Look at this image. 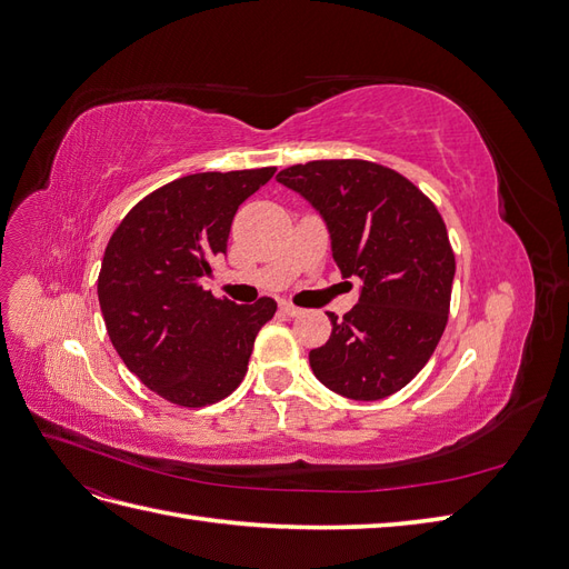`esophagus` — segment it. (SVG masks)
I'll return each mask as SVG.
<instances>
[{
    "instance_id": "obj_1",
    "label": "esophagus",
    "mask_w": 569,
    "mask_h": 569,
    "mask_svg": "<svg viewBox=\"0 0 569 569\" xmlns=\"http://www.w3.org/2000/svg\"><path fill=\"white\" fill-rule=\"evenodd\" d=\"M280 311H282L284 316L295 318V316H301V313H303V308H299V306H295V303H289V301H282V303H280Z\"/></svg>"
}]
</instances>
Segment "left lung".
Wrapping results in <instances>:
<instances>
[{"mask_svg": "<svg viewBox=\"0 0 569 569\" xmlns=\"http://www.w3.org/2000/svg\"><path fill=\"white\" fill-rule=\"evenodd\" d=\"M278 182L325 220L341 278L363 282L325 347L308 353L313 375L353 401L403 389L435 353L449 320L456 256L437 206L391 168L370 161H311Z\"/></svg>", "mask_w": 569, "mask_h": 569, "instance_id": "8db88e82", "label": "left lung"}]
</instances>
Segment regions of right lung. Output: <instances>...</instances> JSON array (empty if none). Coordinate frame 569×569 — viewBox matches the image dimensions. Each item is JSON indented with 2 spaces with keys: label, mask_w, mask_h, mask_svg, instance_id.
<instances>
[{
  "label": "right lung",
  "mask_w": 569,
  "mask_h": 569,
  "mask_svg": "<svg viewBox=\"0 0 569 569\" xmlns=\"http://www.w3.org/2000/svg\"><path fill=\"white\" fill-rule=\"evenodd\" d=\"M274 168L194 173L144 197L111 234L97 295L113 349L166 401L201 408L244 380L253 341L278 311L201 287L228 251L232 218Z\"/></svg>",
  "instance_id": "1"
}]
</instances>
